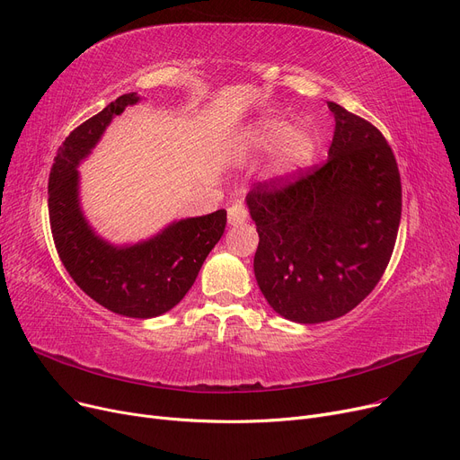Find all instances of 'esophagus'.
Segmentation results:
<instances>
[{"instance_id":"34e87169","label":"esophagus","mask_w":460,"mask_h":460,"mask_svg":"<svg viewBox=\"0 0 460 460\" xmlns=\"http://www.w3.org/2000/svg\"><path fill=\"white\" fill-rule=\"evenodd\" d=\"M248 217V208L244 207V203H233L227 208V222L229 226H243Z\"/></svg>"}]
</instances>
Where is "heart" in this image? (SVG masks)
<instances>
[{"instance_id":"1","label":"heart","mask_w":460,"mask_h":460,"mask_svg":"<svg viewBox=\"0 0 460 460\" xmlns=\"http://www.w3.org/2000/svg\"><path fill=\"white\" fill-rule=\"evenodd\" d=\"M244 143L252 151L267 153L276 149L274 169L279 175L293 173L296 169L307 165L315 155V134L307 123H296L283 115H267L244 132Z\"/></svg>"}]
</instances>
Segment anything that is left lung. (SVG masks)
Returning a JSON list of instances; mask_svg holds the SVG:
<instances>
[{
	"mask_svg": "<svg viewBox=\"0 0 460 460\" xmlns=\"http://www.w3.org/2000/svg\"><path fill=\"white\" fill-rule=\"evenodd\" d=\"M335 119L323 165L270 179L246 196L257 226L255 279L281 317H343L380 281L401 222L394 151L369 120L328 102Z\"/></svg>",
	"mask_w": 460,
	"mask_h": 460,
	"instance_id": "8db88e82",
	"label": "left lung"
}]
</instances>
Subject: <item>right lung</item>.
<instances>
[{"mask_svg": "<svg viewBox=\"0 0 460 460\" xmlns=\"http://www.w3.org/2000/svg\"><path fill=\"white\" fill-rule=\"evenodd\" d=\"M127 93L72 130L48 179V212L61 262L96 304L130 319H153L175 307L196 281L210 250L222 238L227 212L186 217L130 246H113L93 231L80 207V162L127 106Z\"/></svg>", "mask_w": 460, "mask_h": 460, "instance_id": "1", "label": "right lung"}]
</instances>
